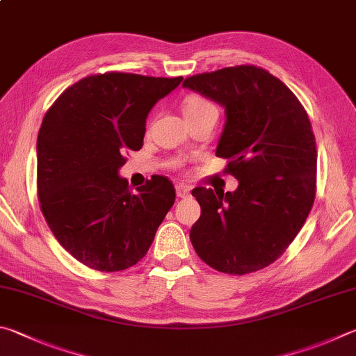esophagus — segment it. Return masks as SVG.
Here are the masks:
<instances>
[{"label":"esophagus","instance_id":"34e87169","mask_svg":"<svg viewBox=\"0 0 356 356\" xmlns=\"http://www.w3.org/2000/svg\"><path fill=\"white\" fill-rule=\"evenodd\" d=\"M190 186L188 185H177L176 186V193H177V196L179 197H186V196H190Z\"/></svg>","mask_w":356,"mask_h":356}]
</instances>
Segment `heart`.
<instances>
[{
	"label": "heart",
	"mask_w": 356,
	"mask_h": 356,
	"mask_svg": "<svg viewBox=\"0 0 356 356\" xmlns=\"http://www.w3.org/2000/svg\"><path fill=\"white\" fill-rule=\"evenodd\" d=\"M210 112L218 113V108L215 107L213 102L202 98V96H190V98L184 102L185 118H190V116H199V115L210 113ZM172 163L179 166V165H182V160H174Z\"/></svg>",
	"instance_id": "b5f03b06"
}]
</instances>
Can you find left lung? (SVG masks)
I'll list each match as a JSON object with an SVG mask.
<instances>
[{"label": "left lung", "mask_w": 356, "mask_h": 356, "mask_svg": "<svg viewBox=\"0 0 356 356\" xmlns=\"http://www.w3.org/2000/svg\"><path fill=\"white\" fill-rule=\"evenodd\" d=\"M184 87L225 107L216 156L240 182L234 193L193 190L200 218L191 244L219 273H257L283 255L312 211L318 166L312 122L296 95L261 67L195 74Z\"/></svg>", "instance_id": "left-lung-1"}]
</instances>
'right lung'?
Wrapping results in <instances>:
<instances>
[{
	"label": "right lung",
	"mask_w": 356,
	"mask_h": 356,
	"mask_svg": "<svg viewBox=\"0 0 356 356\" xmlns=\"http://www.w3.org/2000/svg\"><path fill=\"white\" fill-rule=\"evenodd\" d=\"M184 77L92 74L63 92L37 138V196L56 240L77 261L101 273L137 264L176 200L168 177L137 191L118 170L140 151L146 116Z\"/></svg>",
	"instance_id": "add662e5"
}]
</instances>
